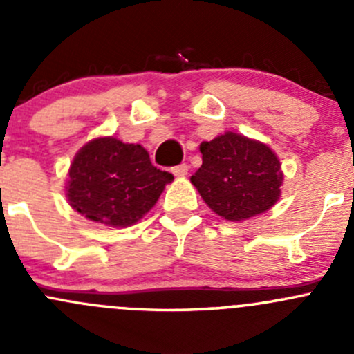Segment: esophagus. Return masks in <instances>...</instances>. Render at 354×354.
<instances>
[{"mask_svg":"<svg viewBox=\"0 0 354 354\" xmlns=\"http://www.w3.org/2000/svg\"><path fill=\"white\" fill-rule=\"evenodd\" d=\"M173 173L176 174V176H185V174L188 173V164H178V166L173 167Z\"/></svg>","mask_w":354,"mask_h":354,"instance_id":"1","label":"esophagus"}]
</instances>
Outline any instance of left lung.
<instances>
[{
  "instance_id": "left-lung-1",
  "label": "left lung",
  "mask_w": 354,
  "mask_h": 354,
  "mask_svg": "<svg viewBox=\"0 0 354 354\" xmlns=\"http://www.w3.org/2000/svg\"><path fill=\"white\" fill-rule=\"evenodd\" d=\"M200 152L202 166L192 183L217 216L245 221L277 202L283 173L279 159L266 144L227 131L203 142Z\"/></svg>"
}]
</instances>
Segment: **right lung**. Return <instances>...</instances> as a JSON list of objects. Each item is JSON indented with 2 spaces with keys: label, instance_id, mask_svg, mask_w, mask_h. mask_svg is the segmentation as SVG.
<instances>
[{
  "label": "right lung",
  "instance_id": "1",
  "mask_svg": "<svg viewBox=\"0 0 354 354\" xmlns=\"http://www.w3.org/2000/svg\"><path fill=\"white\" fill-rule=\"evenodd\" d=\"M66 197L77 212L113 227L131 226L154 207L173 174L152 166L142 145L114 137L88 142L68 171Z\"/></svg>",
  "mask_w": 354,
  "mask_h": 354
}]
</instances>
